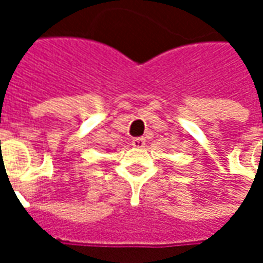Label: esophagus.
Here are the masks:
<instances>
[{
	"label": "esophagus",
	"instance_id": "esophagus-1",
	"mask_svg": "<svg viewBox=\"0 0 263 263\" xmlns=\"http://www.w3.org/2000/svg\"><path fill=\"white\" fill-rule=\"evenodd\" d=\"M132 146L134 148H143L145 146V138H134L132 139Z\"/></svg>",
	"mask_w": 263,
	"mask_h": 263
}]
</instances>
